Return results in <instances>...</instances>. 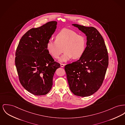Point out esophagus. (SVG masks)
Here are the masks:
<instances>
[{
  "label": "esophagus",
  "mask_w": 125,
  "mask_h": 125,
  "mask_svg": "<svg viewBox=\"0 0 125 125\" xmlns=\"http://www.w3.org/2000/svg\"><path fill=\"white\" fill-rule=\"evenodd\" d=\"M60 66L62 67H63L65 66V64H60Z\"/></svg>",
  "instance_id": "obj_1"
}]
</instances>
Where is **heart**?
<instances>
[{
    "label": "heart",
    "instance_id": "1",
    "mask_svg": "<svg viewBox=\"0 0 125 125\" xmlns=\"http://www.w3.org/2000/svg\"><path fill=\"white\" fill-rule=\"evenodd\" d=\"M86 44V39L83 35L73 30L64 29L56 35L55 41H49L47 43V50L55 59H59L64 50L65 53L59 59L62 62L72 58H81L85 52Z\"/></svg>",
    "mask_w": 125,
    "mask_h": 125
}]
</instances>
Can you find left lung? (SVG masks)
Masks as SVG:
<instances>
[{"label":"left lung","mask_w":125,"mask_h":125,"mask_svg":"<svg viewBox=\"0 0 125 125\" xmlns=\"http://www.w3.org/2000/svg\"><path fill=\"white\" fill-rule=\"evenodd\" d=\"M85 34V52L77 61L66 65L65 70L71 91L75 95L86 97L101 86L109 65V56L104 41L94 27L72 24Z\"/></svg>","instance_id":"left-lung-1"}]
</instances>
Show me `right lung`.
<instances>
[{"label": "right lung", "mask_w": 125, "mask_h": 125, "mask_svg": "<svg viewBox=\"0 0 125 125\" xmlns=\"http://www.w3.org/2000/svg\"><path fill=\"white\" fill-rule=\"evenodd\" d=\"M51 21L32 28L21 38L15 52V64L22 86L35 95L47 94L56 70L60 67L47 50V44L57 28Z\"/></svg>", "instance_id": "1"}]
</instances>
